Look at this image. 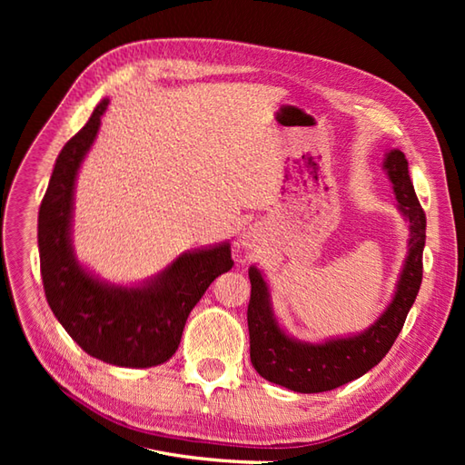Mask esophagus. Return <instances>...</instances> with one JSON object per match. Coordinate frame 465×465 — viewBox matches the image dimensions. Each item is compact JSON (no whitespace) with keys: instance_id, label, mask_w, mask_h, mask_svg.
<instances>
[{"instance_id":"esophagus-1","label":"esophagus","mask_w":465,"mask_h":465,"mask_svg":"<svg viewBox=\"0 0 465 465\" xmlns=\"http://www.w3.org/2000/svg\"><path fill=\"white\" fill-rule=\"evenodd\" d=\"M258 238H260L258 231H256V229H252V227H248V229H244V231H242V234H241V244H242L244 248H252V246H256Z\"/></svg>"}]
</instances>
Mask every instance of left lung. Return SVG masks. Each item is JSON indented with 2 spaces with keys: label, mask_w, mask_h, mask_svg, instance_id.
Masks as SVG:
<instances>
[{
  "label": "left lung",
  "mask_w": 465,
  "mask_h": 465,
  "mask_svg": "<svg viewBox=\"0 0 465 465\" xmlns=\"http://www.w3.org/2000/svg\"><path fill=\"white\" fill-rule=\"evenodd\" d=\"M382 171L391 182L396 207L410 229L407 256L390 302L369 328L357 333L302 341L281 326L273 311L270 283L256 265H250V361L262 378L299 393L328 391L367 374L396 341L423 279L427 219L415 195L407 159L400 149L386 151Z\"/></svg>",
  "instance_id": "obj_1"
}]
</instances>
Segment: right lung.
Instances as JSON below:
<instances>
[{
	"label": "right lung",
	"mask_w": 465,
	"mask_h": 465,
	"mask_svg": "<svg viewBox=\"0 0 465 465\" xmlns=\"http://www.w3.org/2000/svg\"><path fill=\"white\" fill-rule=\"evenodd\" d=\"M108 103L103 98L96 104L55 159L38 211L40 273L54 316L85 353L114 367L149 369L176 353L192 308L234 262L224 241L182 252L159 273L130 285L112 283L79 262L75 184Z\"/></svg>",
	"instance_id": "1"
}]
</instances>
